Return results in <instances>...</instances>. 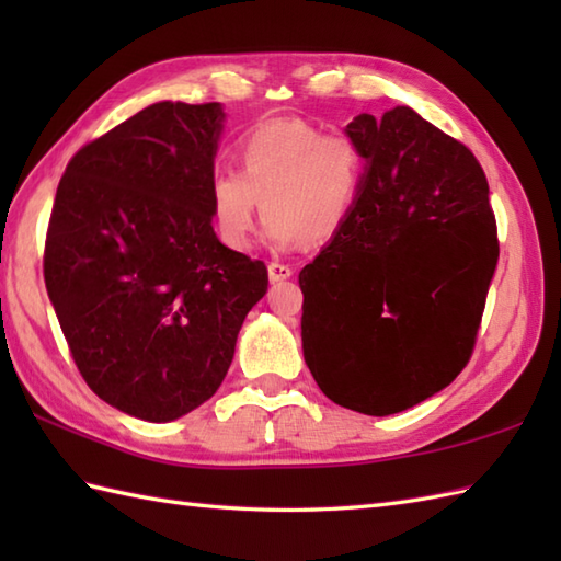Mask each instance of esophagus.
<instances>
[{"instance_id": "1", "label": "esophagus", "mask_w": 561, "mask_h": 561, "mask_svg": "<svg viewBox=\"0 0 561 561\" xmlns=\"http://www.w3.org/2000/svg\"><path fill=\"white\" fill-rule=\"evenodd\" d=\"M267 272H270V279L272 282H284V279H289L291 274H294V270L289 265H284V262H277V260L270 262Z\"/></svg>"}]
</instances>
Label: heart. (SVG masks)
I'll return each mask as SVG.
<instances>
[{
	"label": "heart",
	"mask_w": 561,
	"mask_h": 561,
	"mask_svg": "<svg viewBox=\"0 0 561 561\" xmlns=\"http://www.w3.org/2000/svg\"><path fill=\"white\" fill-rule=\"evenodd\" d=\"M236 159L238 171L209 175L207 197L221 243L238 253L253 245L262 207L274 245L330 241L352 219L366 183V157L350 135H323L299 117L255 125L238 139Z\"/></svg>",
	"instance_id": "1"
}]
</instances>
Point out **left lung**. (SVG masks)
Wrapping results in <instances>:
<instances>
[{
    "label": "left lung",
    "mask_w": 561,
    "mask_h": 561,
    "mask_svg": "<svg viewBox=\"0 0 561 561\" xmlns=\"http://www.w3.org/2000/svg\"><path fill=\"white\" fill-rule=\"evenodd\" d=\"M347 135L366 183L347 226L299 274L304 356L342 408L386 416L470 362L499 260L480 161L408 105Z\"/></svg>",
    "instance_id": "left-lung-1"
}]
</instances>
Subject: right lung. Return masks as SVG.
Here are the masks:
<instances>
[{"label": "right lung", "mask_w": 561, "mask_h": 561, "mask_svg": "<svg viewBox=\"0 0 561 561\" xmlns=\"http://www.w3.org/2000/svg\"><path fill=\"white\" fill-rule=\"evenodd\" d=\"M219 103H153L67 163L47 224L45 289L87 386L145 422L207 402L267 291L262 260L211 229Z\"/></svg>", "instance_id": "right-lung-1"}]
</instances>
